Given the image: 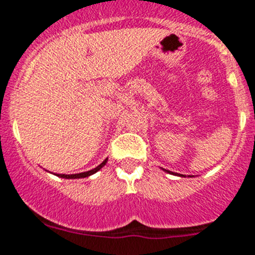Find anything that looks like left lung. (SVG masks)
Listing matches in <instances>:
<instances>
[{
    "label": "left lung",
    "instance_id": "obj_1",
    "mask_svg": "<svg viewBox=\"0 0 255 255\" xmlns=\"http://www.w3.org/2000/svg\"><path fill=\"white\" fill-rule=\"evenodd\" d=\"M168 171V173H170V174H174V173H171V171H169V170H166ZM176 175H178V174H176ZM180 176H184V175H180Z\"/></svg>",
    "mask_w": 255,
    "mask_h": 255
}]
</instances>
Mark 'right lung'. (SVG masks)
<instances>
[{
  "mask_svg": "<svg viewBox=\"0 0 255 255\" xmlns=\"http://www.w3.org/2000/svg\"><path fill=\"white\" fill-rule=\"evenodd\" d=\"M106 161H108V159L104 160L103 162H101L100 165L96 166L95 169H93V170H89V171H85V173H80V174H72V175H66V174H57V176H60V178H65V179H80V178H86V176H90L93 175V174H95L96 171L100 170L101 168H103L104 165L106 164Z\"/></svg>",
  "mask_w": 255,
  "mask_h": 255,
  "instance_id": "obj_1",
  "label": "right lung"
}]
</instances>
